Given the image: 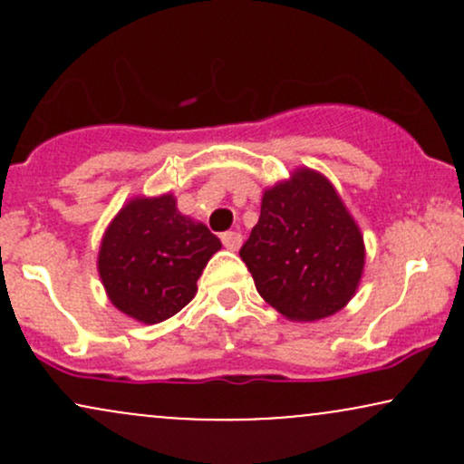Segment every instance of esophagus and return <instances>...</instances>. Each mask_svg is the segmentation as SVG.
Instances as JSON below:
<instances>
[{"label":"esophagus","instance_id":"esophagus-1","mask_svg":"<svg viewBox=\"0 0 464 464\" xmlns=\"http://www.w3.org/2000/svg\"><path fill=\"white\" fill-rule=\"evenodd\" d=\"M222 244H225L228 250H237L239 246H242V236H239L237 231L222 233Z\"/></svg>","mask_w":464,"mask_h":464}]
</instances>
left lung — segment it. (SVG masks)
I'll list each match as a JSON object with an SVG mask.
<instances>
[{
  "label": "left lung",
  "instance_id": "1",
  "mask_svg": "<svg viewBox=\"0 0 464 464\" xmlns=\"http://www.w3.org/2000/svg\"><path fill=\"white\" fill-rule=\"evenodd\" d=\"M262 299L290 321H321L358 290L364 237L323 174L301 168L264 191L259 222L239 248Z\"/></svg>",
  "mask_w": 464,
  "mask_h": 464
}]
</instances>
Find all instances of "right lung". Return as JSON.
I'll use <instances>...</instances> for the list:
<instances>
[{
    "mask_svg": "<svg viewBox=\"0 0 464 464\" xmlns=\"http://www.w3.org/2000/svg\"><path fill=\"white\" fill-rule=\"evenodd\" d=\"M220 239L177 209L172 194L132 198L106 228L98 273L120 312L154 324L183 310Z\"/></svg>",
    "mask_w": 464,
    "mask_h": 464,
    "instance_id": "1",
    "label": "right lung"
}]
</instances>
